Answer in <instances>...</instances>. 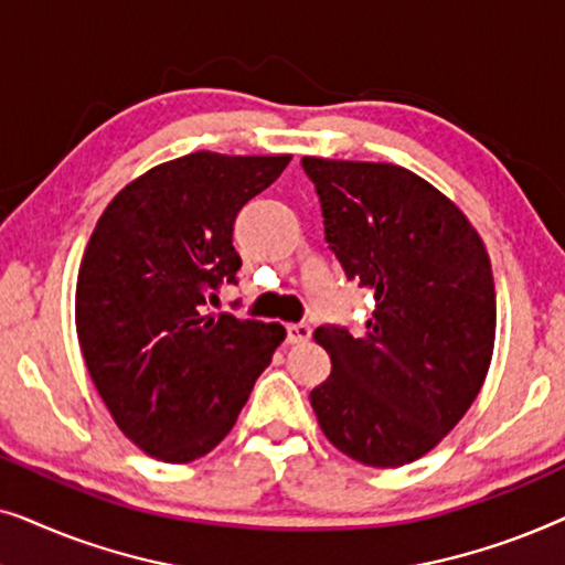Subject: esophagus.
<instances>
[{
  "instance_id": "esophagus-1",
  "label": "esophagus",
  "mask_w": 565,
  "mask_h": 565,
  "mask_svg": "<svg viewBox=\"0 0 565 565\" xmlns=\"http://www.w3.org/2000/svg\"><path fill=\"white\" fill-rule=\"evenodd\" d=\"M285 337H288V344H300V342H308L311 339V327L308 323H288L285 327Z\"/></svg>"
}]
</instances>
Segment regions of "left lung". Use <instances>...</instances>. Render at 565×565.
Listing matches in <instances>:
<instances>
[{
  "mask_svg": "<svg viewBox=\"0 0 565 565\" xmlns=\"http://www.w3.org/2000/svg\"><path fill=\"white\" fill-rule=\"evenodd\" d=\"M323 234L375 311L362 334L313 331L331 375L311 391L323 435L373 468L427 455L486 381L497 334L491 262L470 221L396 164L303 157Z\"/></svg>",
  "mask_w": 565,
  "mask_h": 565,
  "instance_id": "left-lung-1",
  "label": "left lung"
}]
</instances>
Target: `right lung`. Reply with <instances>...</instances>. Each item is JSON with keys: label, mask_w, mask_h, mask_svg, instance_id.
Returning <instances> with one entry per match:
<instances>
[{"label": "right lung", "mask_w": 565, "mask_h": 565, "mask_svg": "<svg viewBox=\"0 0 565 565\" xmlns=\"http://www.w3.org/2000/svg\"><path fill=\"white\" fill-rule=\"evenodd\" d=\"M288 161L188 153L99 215L76 280V334L115 424L151 458L211 452L285 339L280 323L205 316V300L236 285V215Z\"/></svg>", "instance_id": "right-lung-1"}]
</instances>
